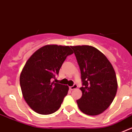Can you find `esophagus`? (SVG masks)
Returning a JSON list of instances; mask_svg holds the SVG:
<instances>
[{
	"instance_id": "esophagus-1",
	"label": "esophagus",
	"mask_w": 132,
	"mask_h": 132,
	"mask_svg": "<svg viewBox=\"0 0 132 132\" xmlns=\"http://www.w3.org/2000/svg\"><path fill=\"white\" fill-rule=\"evenodd\" d=\"M77 88V84H74L72 87H70V89L71 90H75Z\"/></svg>"
}]
</instances>
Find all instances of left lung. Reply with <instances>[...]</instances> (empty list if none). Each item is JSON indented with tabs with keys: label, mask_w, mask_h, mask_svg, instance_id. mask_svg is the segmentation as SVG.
<instances>
[{
	"label": "left lung",
	"mask_w": 132,
	"mask_h": 132,
	"mask_svg": "<svg viewBox=\"0 0 132 132\" xmlns=\"http://www.w3.org/2000/svg\"><path fill=\"white\" fill-rule=\"evenodd\" d=\"M81 74L82 96L77 101L80 111L90 116L103 112L112 102L118 88L116 73L102 52L93 46H71Z\"/></svg>",
	"instance_id": "1"
}]
</instances>
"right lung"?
Instances as JSON below:
<instances>
[{"label":"right lung","instance_id":"1","mask_svg":"<svg viewBox=\"0 0 132 132\" xmlns=\"http://www.w3.org/2000/svg\"><path fill=\"white\" fill-rule=\"evenodd\" d=\"M73 53L69 46L47 45L38 50L26 63L20 77L24 100L36 112L44 115L60 108L69 87L52 82L64 61Z\"/></svg>","mask_w":132,"mask_h":132}]
</instances>
